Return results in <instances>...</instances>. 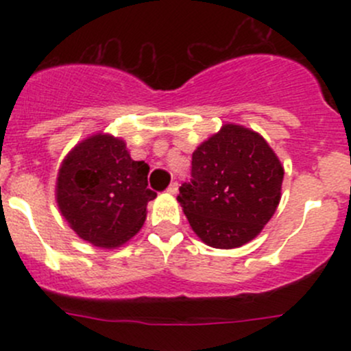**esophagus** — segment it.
I'll return each instance as SVG.
<instances>
[{
  "label": "esophagus",
  "instance_id": "1",
  "mask_svg": "<svg viewBox=\"0 0 351 351\" xmlns=\"http://www.w3.org/2000/svg\"><path fill=\"white\" fill-rule=\"evenodd\" d=\"M167 191L170 193V195H176V193H178V181H171Z\"/></svg>",
  "mask_w": 351,
  "mask_h": 351
}]
</instances>
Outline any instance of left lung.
Instances as JSON below:
<instances>
[{
	"label": "left lung",
	"mask_w": 351,
	"mask_h": 351,
	"mask_svg": "<svg viewBox=\"0 0 351 351\" xmlns=\"http://www.w3.org/2000/svg\"><path fill=\"white\" fill-rule=\"evenodd\" d=\"M284 168L256 132L224 125L193 153L178 199L193 231L217 249L239 247L267 224L280 201Z\"/></svg>",
	"instance_id": "obj_1"
}]
</instances>
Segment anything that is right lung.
<instances>
[{
  "label": "right lung",
  "mask_w": 351,
  "mask_h": 351,
  "mask_svg": "<svg viewBox=\"0 0 351 351\" xmlns=\"http://www.w3.org/2000/svg\"><path fill=\"white\" fill-rule=\"evenodd\" d=\"M148 167L128 155L122 140L95 135L64 160L58 178V204L71 228L87 243L117 247L138 232L147 203Z\"/></svg>",
  "instance_id": "right-lung-1"
}]
</instances>
